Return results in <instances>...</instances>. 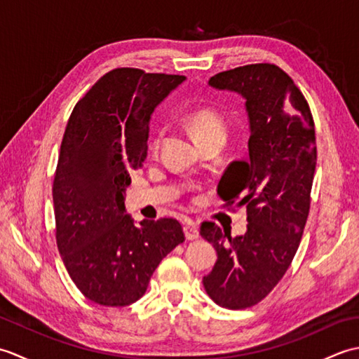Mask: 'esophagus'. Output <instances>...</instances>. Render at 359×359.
<instances>
[{"mask_svg": "<svg viewBox=\"0 0 359 359\" xmlns=\"http://www.w3.org/2000/svg\"><path fill=\"white\" fill-rule=\"evenodd\" d=\"M184 231H185L187 239H189V241H194V239L199 238V228H197L196 224H187L185 228H184Z\"/></svg>", "mask_w": 359, "mask_h": 359, "instance_id": "obj_1", "label": "esophagus"}]
</instances>
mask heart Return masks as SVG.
I'll return each instance as SVG.
<instances>
[{
	"label": "heart",
	"instance_id": "1",
	"mask_svg": "<svg viewBox=\"0 0 359 359\" xmlns=\"http://www.w3.org/2000/svg\"><path fill=\"white\" fill-rule=\"evenodd\" d=\"M189 128H191V133L196 140L205 139V137L210 135H226V128L222 118H220L216 112L208 109L194 112L193 116L189 117ZM160 142H162V131H157L151 140V148L157 149Z\"/></svg>",
	"mask_w": 359,
	"mask_h": 359
}]
</instances>
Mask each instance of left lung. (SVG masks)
<instances>
[{"instance_id": "8db88e82", "label": "left lung", "mask_w": 359, "mask_h": 359, "mask_svg": "<svg viewBox=\"0 0 359 359\" xmlns=\"http://www.w3.org/2000/svg\"><path fill=\"white\" fill-rule=\"evenodd\" d=\"M208 86L243 98L248 158L219 182L226 203L247 207V233L231 238L212 222L201 234L217 251L203 287L217 306H255L284 276L299 247L316 168L313 117L293 80L274 65H248L211 77Z\"/></svg>"}]
</instances>
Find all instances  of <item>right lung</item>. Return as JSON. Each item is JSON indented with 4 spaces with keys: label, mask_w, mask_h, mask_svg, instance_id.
Wrapping results in <instances>:
<instances>
[{
    "label": "right lung",
    "mask_w": 359,
    "mask_h": 359,
    "mask_svg": "<svg viewBox=\"0 0 359 359\" xmlns=\"http://www.w3.org/2000/svg\"><path fill=\"white\" fill-rule=\"evenodd\" d=\"M185 80L114 69L67 121L52 188L57 245L75 285L100 306L140 299L160 261L185 241L175 219L135 224L125 208L129 172L147 160L152 112Z\"/></svg>",
    "instance_id": "right-lung-1"
}]
</instances>
